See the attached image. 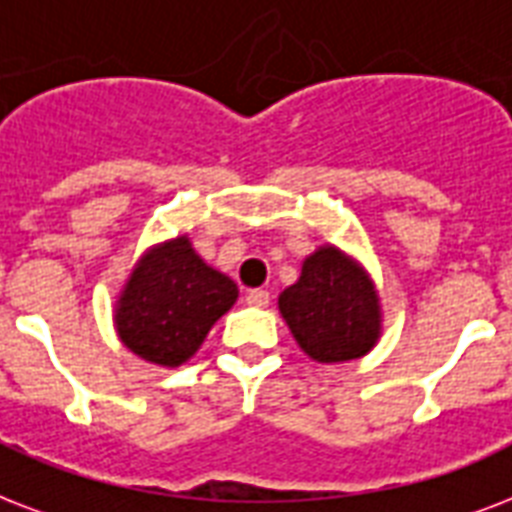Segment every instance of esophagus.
Wrapping results in <instances>:
<instances>
[{
	"instance_id": "obj_1",
	"label": "esophagus",
	"mask_w": 512,
	"mask_h": 512,
	"mask_svg": "<svg viewBox=\"0 0 512 512\" xmlns=\"http://www.w3.org/2000/svg\"><path fill=\"white\" fill-rule=\"evenodd\" d=\"M245 301H248L251 307H269V291H264V288H253V291L245 293Z\"/></svg>"
}]
</instances>
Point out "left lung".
<instances>
[{
	"label": "left lung",
	"instance_id": "left-lung-1",
	"mask_svg": "<svg viewBox=\"0 0 512 512\" xmlns=\"http://www.w3.org/2000/svg\"><path fill=\"white\" fill-rule=\"evenodd\" d=\"M293 339L320 363L363 358L379 339V296L363 269L323 245L301 264L299 280L277 299Z\"/></svg>",
	"mask_w": 512,
	"mask_h": 512
}]
</instances>
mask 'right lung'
<instances>
[{
    "instance_id": "obj_1",
    "label": "right lung",
    "mask_w": 512,
    "mask_h": 512,
    "mask_svg": "<svg viewBox=\"0 0 512 512\" xmlns=\"http://www.w3.org/2000/svg\"><path fill=\"white\" fill-rule=\"evenodd\" d=\"M237 301V285L194 253L189 237L157 245L138 261L120 301L117 334L138 358L181 366Z\"/></svg>"
}]
</instances>
